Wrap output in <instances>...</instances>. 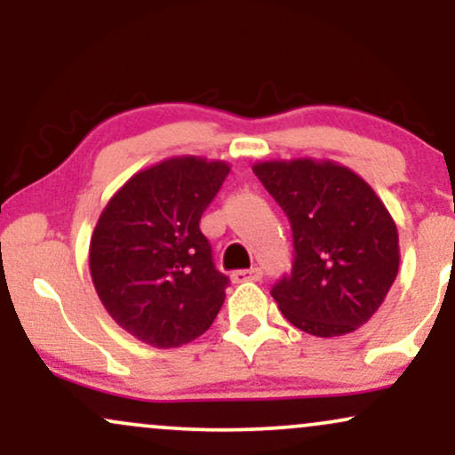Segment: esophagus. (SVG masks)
<instances>
[{"mask_svg":"<svg viewBox=\"0 0 455 455\" xmlns=\"http://www.w3.org/2000/svg\"><path fill=\"white\" fill-rule=\"evenodd\" d=\"M260 269L259 267H252V269H237L231 274V280L235 284H239V282H257L260 280Z\"/></svg>","mask_w":455,"mask_h":455,"instance_id":"esophagus-1","label":"esophagus"}]
</instances>
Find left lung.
Masks as SVG:
<instances>
[{
    "instance_id": "1",
    "label": "left lung",
    "mask_w": 455,
    "mask_h": 455,
    "mask_svg": "<svg viewBox=\"0 0 455 455\" xmlns=\"http://www.w3.org/2000/svg\"><path fill=\"white\" fill-rule=\"evenodd\" d=\"M252 171L293 228V271L271 289L282 315L316 338L368 323L400 265L398 228L372 186L333 160H265Z\"/></svg>"
}]
</instances>
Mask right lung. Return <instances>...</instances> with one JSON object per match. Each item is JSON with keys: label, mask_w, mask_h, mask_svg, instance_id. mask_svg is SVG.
<instances>
[{"label": "right lung", "mask_w": 455, "mask_h": 455, "mask_svg": "<svg viewBox=\"0 0 455 455\" xmlns=\"http://www.w3.org/2000/svg\"><path fill=\"white\" fill-rule=\"evenodd\" d=\"M231 166L173 156L139 171L107 203L90 242V274L104 310L156 348L196 340L224 304L228 278L198 228Z\"/></svg>", "instance_id": "obj_1"}]
</instances>
